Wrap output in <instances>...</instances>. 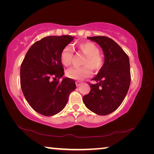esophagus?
I'll return each mask as SVG.
<instances>
[{
	"instance_id": "obj_1",
	"label": "esophagus",
	"mask_w": 154,
	"mask_h": 154,
	"mask_svg": "<svg viewBox=\"0 0 154 154\" xmlns=\"http://www.w3.org/2000/svg\"><path fill=\"white\" fill-rule=\"evenodd\" d=\"M75 83H76V85L78 87V86H79V85H80L81 84H82V82H80V81H77V82H75Z\"/></svg>"
}]
</instances>
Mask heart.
Instances as JSON below:
<instances>
[{
	"mask_svg": "<svg viewBox=\"0 0 154 154\" xmlns=\"http://www.w3.org/2000/svg\"><path fill=\"white\" fill-rule=\"evenodd\" d=\"M77 48L79 51L85 55L82 63L83 66L72 67L68 69L66 75L72 79L83 80L92 75V70L95 72L100 71L105 63V58L103 54L100 53L98 47L92 42L80 43ZM60 58L64 66H69L71 64L73 58V50L71 47L66 46L63 48Z\"/></svg>",
	"mask_w": 154,
	"mask_h": 154,
	"instance_id": "heart-1",
	"label": "heart"
}]
</instances>
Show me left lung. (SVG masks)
<instances>
[{"instance_id":"1","label":"left lung","mask_w":154,"mask_h":154,"mask_svg":"<svg viewBox=\"0 0 154 154\" xmlns=\"http://www.w3.org/2000/svg\"><path fill=\"white\" fill-rule=\"evenodd\" d=\"M97 43L105 54V63L90 83V92L83 96L88 109L100 116H106L118 109L126 96L130 84L128 56L118 43L105 36L88 37Z\"/></svg>"}]
</instances>
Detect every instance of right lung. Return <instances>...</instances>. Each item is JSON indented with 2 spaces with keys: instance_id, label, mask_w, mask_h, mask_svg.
Masks as SVG:
<instances>
[{
  "instance_id": "1",
  "label": "right lung",
  "mask_w": 154,
  "mask_h": 154,
  "mask_svg": "<svg viewBox=\"0 0 154 154\" xmlns=\"http://www.w3.org/2000/svg\"><path fill=\"white\" fill-rule=\"evenodd\" d=\"M70 35L49 36L35 42L28 49L20 69L22 92L34 110L51 116L60 112L75 90L73 79L64 78L60 53L73 40Z\"/></svg>"
}]
</instances>
